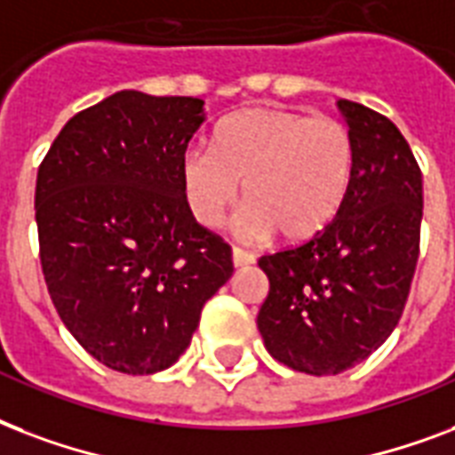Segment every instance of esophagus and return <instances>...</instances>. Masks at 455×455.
<instances>
[{
    "instance_id": "esophagus-1",
    "label": "esophagus",
    "mask_w": 455,
    "mask_h": 455,
    "mask_svg": "<svg viewBox=\"0 0 455 455\" xmlns=\"http://www.w3.org/2000/svg\"><path fill=\"white\" fill-rule=\"evenodd\" d=\"M253 253L244 251V249H239V246H232V263H235V267H246L251 266L253 263Z\"/></svg>"
}]
</instances>
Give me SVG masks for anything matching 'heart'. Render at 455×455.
<instances>
[{
	"label": "heart",
	"mask_w": 455,
	"mask_h": 455,
	"mask_svg": "<svg viewBox=\"0 0 455 455\" xmlns=\"http://www.w3.org/2000/svg\"><path fill=\"white\" fill-rule=\"evenodd\" d=\"M355 142L344 121L287 108H249L225 118L211 151L192 149L180 164L189 213L218 228L242 185L237 230L260 239L306 242L332 223L347 199Z\"/></svg>",
	"instance_id": "1"
}]
</instances>
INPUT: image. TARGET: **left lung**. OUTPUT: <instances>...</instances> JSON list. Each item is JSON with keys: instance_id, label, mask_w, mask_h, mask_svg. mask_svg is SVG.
Wrapping results in <instances>:
<instances>
[{"instance_id": "obj_1", "label": "left lung", "mask_w": 455, "mask_h": 455, "mask_svg": "<svg viewBox=\"0 0 455 455\" xmlns=\"http://www.w3.org/2000/svg\"><path fill=\"white\" fill-rule=\"evenodd\" d=\"M355 142L339 213L291 249L260 256L270 290L256 318L267 354L306 375H339L385 344L420 253L422 172L387 116L337 101Z\"/></svg>"}]
</instances>
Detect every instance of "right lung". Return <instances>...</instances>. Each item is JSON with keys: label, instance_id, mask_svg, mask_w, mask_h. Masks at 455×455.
<instances>
[{"label": "right lung", "instance_id": "add662e5", "mask_svg": "<svg viewBox=\"0 0 455 455\" xmlns=\"http://www.w3.org/2000/svg\"><path fill=\"white\" fill-rule=\"evenodd\" d=\"M202 123L196 97L123 90L73 116L37 171L49 297L77 344L111 371L171 368L235 270L230 244L196 223L180 182Z\"/></svg>", "mask_w": 455, "mask_h": 455}]
</instances>
